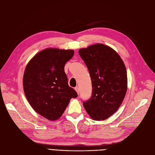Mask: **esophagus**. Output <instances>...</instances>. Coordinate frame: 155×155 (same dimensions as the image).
Here are the masks:
<instances>
[{
    "label": "esophagus",
    "instance_id": "1",
    "mask_svg": "<svg viewBox=\"0 0 155 155\" xmlns=\"http://www.w3.org/2000/svg\"><path fill=\"white\" fill-rule=\"evenodd\" d=\"M75 90H76V91L78 93V94L79 95V87H76V88H75Z\"/></svg>",
    "mask_w": 155,
    "mask_h": 155
}]
</instances>
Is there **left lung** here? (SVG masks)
<instances>
[{"instance_id":"1","label":"left lung","mask_w":155,"mask_h":155,"mask_svg":"<svg viewBox=\"0 0 155 155\" xmlns=\"http://www.w3.org/2000/svg\"><path fill=\"white\" fill-rule=\"evenodd\" d=\"M88 68L92 81V96L83 101L85 109L94 120H104L117 111L127 87L125 64L109 46L91 45L79 50Z\"/></svg>"}]
</instances>
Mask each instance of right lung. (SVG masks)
Listing matches in <instances>:
<instances>
[{
	"label": "right lung",
	"mask_w": 155,
	"mask_h": 155,
	"mask_svg": "<svg viewBox=\"0 0 155 155\" xmlns=\"http://www.w3.org/2000/svg\"><path fill=\"white\" fill-rule=\"evenodd\" d=\"M74 54L73 50L48 48L36 54L27 64L23 87L28 101L35 112L49 120L63 114L76 91L68 84L64 64Z\"/></svg>",
	"instance_id": "obj_1"
}]
</instances>
